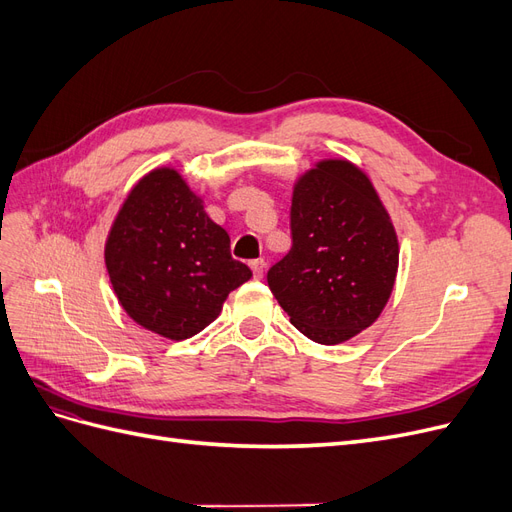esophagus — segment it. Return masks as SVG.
Here are the masks:
<instances>
[{
  "label": "esophagus",
  "instance_id": "obj_1",
  "mask_svg": "<svg viewBox=\"0 0 512 512\" xmlns=\"http://www.w3.org/2000/svg\"><path fill=\"white\" fill-rule=\"evenodd\" d=\"M250 269H252V273H254L256 280H260L262 273H265V260H262V258L252 260V262H250Z\"/></svg>",
  "mask_w": 512,
  "mask_h": 512
}]
</instances>
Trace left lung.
Returning a JSON list of instances; mask_svg holds the SVG:
<instances>
[{"label":"left lung","mask_w":512,"mask_h":512,"mask_svg":"<svg viewBox=\"0 0 512 512\" xmlns=\"http://www.w3.org/2000/svg\"><path fill=\"white\" fill-rule=\"evenodd\" d=\"M290 230L267 282L294 327L324 346L371 327L391 299L399 243L365 170L346 158L307 168L292 185Z\"/></svg>","instance_id":"8db88e82"}]
</instances>
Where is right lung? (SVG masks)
I'll list each match as a JSON object with an SVG mask.
<instances>
[{
    "label": "right lung",
    "instance_id": "obj_1",
    "mask_svg": "<svg viewBox=\"0 0 512 512\" xmlns=\"http://www.w3.org/2000/svg\"><path fill=\"white\" fill-rule=\"evenodd\" d=\"M104 262L123 312L175 342L209 327L228 294L252 277L175 166L153 168L132 185L108 230Z\"/></svg>",
    "mask_w": 512,
    "mask_h": 512
}]
</instances>
